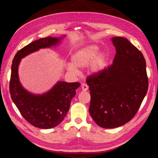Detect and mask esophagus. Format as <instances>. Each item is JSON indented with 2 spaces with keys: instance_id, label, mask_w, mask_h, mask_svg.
<instances>
[{
  "instance_id": "esophagus-1",
  "label": "esophagus",
  "mask_w": 158,
  "mask_h": 158,
  "mask_svg": "<svg viewBox=\"0 0 158 158\" xmlns=\"http://www.w3.org/2000/svg\"><path fill=\"white\" fill-rule=\"evenodd\" d=\"M81 88H82V90H84V91H86L87 90H88V89H89V86H88V85H86V84H82V85H81Z\"/></svg>"
}]
</instances>
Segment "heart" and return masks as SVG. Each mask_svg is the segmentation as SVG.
<instances>
[{"label":"heart","mask_w":158,"mask_h":158,"mask_svg":"<svg viewBox=\"0 0 158 158\" xmlns=\"http://www.w3.org/2000/svg\"><path fill=\"white\" fill-rule=\"evenodd\" d=\"M100 48L97 44H90L80 48L71 56L72 64L67 66L69 72L76 73L78 68H83L89 65L91 72L97 73L101 71L106 65V56L100 52Z\"/></svg>","instance_id":"heart-1"}]
</instances>
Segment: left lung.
I'll return each instance as SVG.
<instances>
[{"label":"left lung","mask_w":158,"mask_h":158,"mask_svg":"<svg viewBox=\"0 0 158 158\" xmlns=\"http://www.w3.org/2000/svg\"><path fill=\"white\" fill-rule=\"evenodd\" d=\"M116 50L113 64L86 79L89 113L100 127L117 128L135 116L148 90L142 52L123 37L111 38Z\"/></svg>","instance_id":"left-lung-1"}]
</instances>
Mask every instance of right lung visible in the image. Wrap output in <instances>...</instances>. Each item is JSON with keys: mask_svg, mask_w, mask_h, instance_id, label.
I'll return each mask as SVG.
<instances>
[{"mask_svg": "<svg viewBox=\"0 0 158 158\" xmlns=\"http://www.w3.org/2000/svg\"><path fill=\"white\" fill-rule=\"evenodd\" d=\"M64 36H48L35 40L17 52L13 60L9 85L10 97L22 116L35 127L49 129L60 124L67 115L71 100L80 84L59 81L44 94L31 93L20 83L19 63L22 58L40 48L56 46Z\"/></svg>", "mask_w": 158, "mask_h": 158, "instance_id": "right-lung-1", "label": "right lung"}]
</instances>
